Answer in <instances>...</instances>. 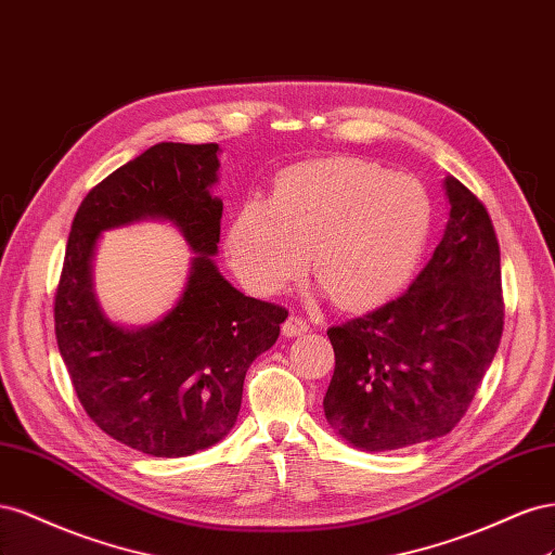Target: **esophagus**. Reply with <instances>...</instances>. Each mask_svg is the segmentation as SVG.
<instances>
[{
	"instance_id": "esophagus-1",
	"label": "esophagus",
	"mask_w": 555,
	"mask_h": 555,
	"mask_svg": "<svg viewBox=\"0 0 555 555\" xmlns=\"http://www.w3.org/2000/svg\"><path fill=\"white\" fill-rule=\"evenodd\" d=\"M283 335H286L288 339H293V337H299V335H305V332L309 330V325H307V321L305 319H299V315H295V313H291L288 319H286V323H283Z\"/></svg>"
}]
</instances>
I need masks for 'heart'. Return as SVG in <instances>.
I'll return each mask as SVG.
<instances>
[{"label": "heart", "mask_w": 555, "mask_h": 555, "mask_svg": "<svg viewBox=\"0 0 555 555\" xmlns=\"http://www.w3.org/2000/svg\"><path fill=\"white\" fill-rule=\"evenodd\" d=\"M430 199L406 177L332 157L286 169L269 202L234 216L225 253L244 286L274 295L311 269L344 309H372L398 295L430 236Z\"/></svg>", "instance_id": "heart-1"}]
</instances>
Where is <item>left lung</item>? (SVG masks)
I'll use <instances>...</instances> for the list:
<instances>
[{
    "label": "left lung",
    "instance_id": "8db88e82",
    "mask_svg": "<svg viewBox=\"0 0 555 555\" xmlns=\"http://www.w3.org/2000/svg\"><path fill=\"white\" fill-rule=\"evenodd\" d=\"M449 223L409 291L330 327L335 374L323 409L360 451H395L461 423L502 337L500 246L483 204L444 179Z\"/></svg>",
    "mask_w": 555,
    "mask_h": 555
}]
</instances>
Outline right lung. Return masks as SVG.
I'll list each match as a JSON object with an SVG mask.
<instances>
[{
	"mask_svg": "<svg viewBox=\"0 0 555 555\" xmlns=\"http://www.w3.org/2000/svg\"><path fill=\"white\" fill-rule=\"evenodd\" d=\"M218 144L163 141L94 185L78 207L55 295V337L86 414L120 444L183 457L236 423L250 362L279 339L288 311L246 297L220 274L223 199ZM141 219L177 227L196 253L184 293L149 326L116 324L91 281L106 229Z\"/></svg>",
	"mask_w": 555,
	"mask_h": 555,
	"instance_id": "add662e5",
	"label": "right lung"
}]
</instances>
